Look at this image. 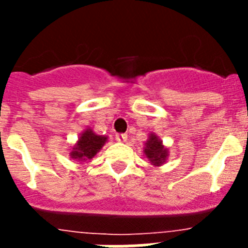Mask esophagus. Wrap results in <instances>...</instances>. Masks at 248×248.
<instances>
[{
	"label": "esophagus",
	"instance_id": "esophagus-1",
	"mask_svg": "<svg viewBox=\"0 0 248 248\" xmlns=\"http://www.w3.org/2000/svg\"><path fill=\"white\" fill-rule=\"evenodd\" d=\"M126 139H128V135L126 134H120V133L115 134V140L117 141H126Z\"/></svg>",
	"mask_w": 248,
	"mask_h": 248
}]
</instances>
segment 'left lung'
Returning a JSON list of instances; mask_svg holds the SVG:
<instances>
[{
  "label": "left lung",
  "instance_id": "1",
  "mask_svg": "<svg viewBox=\"0 0 248 248\" xmlns=\"http://www.w3.org/2000/svg\"><path fill=\"white\" fill-rule=\"evenodd\" d=\"M144 154L151 165L159 168L166 163V159L169 157V149L164 145L163 140H160L159 137H156L154 133H150L144 146Z\"/></svg>",
  "mask_w": 248,
  "mask_h": 248
}]
</instances>
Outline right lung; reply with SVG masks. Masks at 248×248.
<instances>
[{
    "mask_svg": "<svg viewBox=\"0 0 248 248\" xmlns=\"http://www.w3.org/2000/svg\"><path fill=\"white\" fill-rule=\"evenodd\" d=\"M107 141L108 137L98 135L97 133H94L93 129L87 128L83 130L77 143L71 149L69 156L79 163H88L89 160L93 159L102 150Z\"/></svg>",
    "mask_w": 248,
    "mask_h": 248,
    "instance_id": "right-lung-1",
    "label": "right lung"
}]
</instances>
